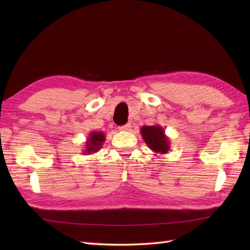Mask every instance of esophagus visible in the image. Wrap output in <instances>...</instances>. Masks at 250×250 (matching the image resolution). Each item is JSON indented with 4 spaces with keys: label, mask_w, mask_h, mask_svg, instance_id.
<instances>
[{
    "label": "esophagus",
    "mask_w": 250,
    "mask_h": 250,
    "mask_svg": "<svg viewBox=\"0 0 250 250\" xmlns=\"http://www.w3.org/2000/svg\"><path fill=\"white\" fill-rule=\"evenodd\" d=\"M119 130H121V131H129V130H131V124H126L124 126H120Z\"/></svg>",
    "instance_id": "obj_1"
}]
</instances>
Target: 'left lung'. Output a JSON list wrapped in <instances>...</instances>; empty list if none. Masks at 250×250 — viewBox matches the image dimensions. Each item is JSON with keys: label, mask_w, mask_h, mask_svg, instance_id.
Here are the masks:
<instances>
[{"label": "left lung", "mask_w": 250, "mask_h": 250, "mask_svg": "<svg viewBox=\"0 0 250 250\" xmlns=\"http://www.w3.org/2000/svg\"><path fill=\"white\" fill-rule=\"evenodd\" d=\"M142 138L156 154H167L170 150V140L166 135L165 129L161 125L143 126L141 128Z\"/></svg>", "instance_id": "1"}]
</instances>
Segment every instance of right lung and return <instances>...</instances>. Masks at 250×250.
<instances>
[{"instance_id":"add662e5","label":"right lung","mask_w":250,"mask_h":250,"mask_svg":"<svg viewBox=\"0 0 250 250\" xmlns=\"http://www.w3.org/2000/svg\"><path fill=\"white\" fill-rule=\"evenodd\" d=\"M105 139H106V137H105V134L102 131L89 132L88 137L84 143L85 145H84V149L82 151V153L88 155V154H94L98 152V151L102 148Z\"/></svg>"}]
</instances>
